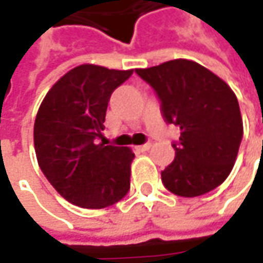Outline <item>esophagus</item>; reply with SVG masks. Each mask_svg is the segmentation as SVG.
Listing matches in <instances>:
<instances>
[{"label":"esophagus","mask_w":263,"mask_h":263,"mask_svg":"<svg viewBox=\"0 0 263 263\" xmlns=\"http://www.w3.org/2000/svg\"><path fill=\"white\" fill-rule=\"evenodd\" d=\"M151 146H152L151 143H145V145H142V146H137V149H139V151H142V152H146V151L151 149Z\"/></svg>","instance_id":"esophagus-1"}]
</instances>
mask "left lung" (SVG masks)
<instances>
[{
    "label": "left lung",
    "mask_w": 263,
    "mask_h": 263,
    "mask_svg": "<svg viewBox=\"0 0 263 263\" xmlns=\"http://www.w3.org/2000/svg\"><path fill=\"white\" fill-rule=\"evenodd\" d=\"M136 73L157 92L165 121L180 127L174 161L161 173L164 186L183 197L205 195L231 173L243 137L234 92L206 67L171 60Z\"/></svg>",
    "instance_id": "1"
}]
</instances>
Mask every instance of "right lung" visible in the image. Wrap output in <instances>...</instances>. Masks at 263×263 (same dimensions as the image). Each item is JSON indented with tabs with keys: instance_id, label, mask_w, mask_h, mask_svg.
Instances as JSON below:
<instances>
[{
	"instance_id": "add662e5",
	"label": "right lung",
	"mask_w": 263,
	"mask_h": 263,
	"mask_svg": "<svg viewBox=\"0 0 263 263\" xmlns=\"http://www.w3.org/2000/svg\"><path fill=\"white\" fill-rule=\"evenodd\" d=\"M132 74L133 70L77 66L49 89L37 109V164L57 192L77 206H111L130 189L133 151L99 139L111 93Z\"/></svg>"
}]
</instances>
